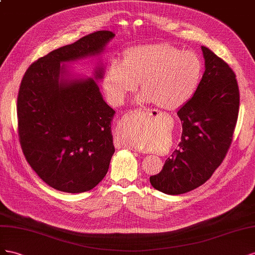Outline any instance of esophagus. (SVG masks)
<instances>
[{
    "label": "esophagus",
    "mask_w": 255,
    "mask_h": 255,
    "mask_svg": "<svg viewBox=\"0 0 255 255\" xmlns=\"http://www.w3.org/2000/svg\"><path fill=\"white\" fill-rule=\"evenodd\" d=\"M158 115L157 112L155 111H150V110H134V111H129L127 112L125 115H124V118L122 120V123H129L133 121V119L137 118V116H143V118H152V116H156ZM123 146H126L129 147L131 149H137L136 147L133 146H130V145L126 144V143H122Z\"/></svg>",
    "instance_id": "esophagus-1"
}]
</instances>
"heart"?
<instances>
[{"label":"heart","mask_w":255,"mask_h":255,"mask_svg":"<svg viewBox=\"0 0 255 255\" xmlns=\"http://www.w3.org/2000/svg\"><path fill=\"white\" fill-rule=\"evenodd\" d=\"M203 76V63L192 51H183L170 43H149L129 49L125 60H115L105 78L108 96L121 104L139 82L143 91L139 103H154L162 110L183 107L198 89ZM124 142L140 146V133L134 128L124 132Z\"/></svg>","instance_id":"b5f03b06"}]
</instances>
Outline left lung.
<instances>
[{"instance_id": "obj_1", "label": "left lung", "mask_w": 255, "mask_h": 255, "mask_svg": "<svg viewBox=\"0 0 255 255\" xmlns=\"http://www.w3.org/2000/svg\"><path fill=\"white\" fill-rule=\"evenodd\" d=\"M205 71L194 95L178 109L183 126L178 148L165 160L151 186L165 194H181L200 187L221 164L231 145L239 110L234 71L202 46Z\"/></svg>"}]
</instances>
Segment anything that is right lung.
<instances>
[{"label": "right lung", "instance_id": "right-lung-1", "mask_svg": "<svg viewBox=\"0 0 255 255\" xmlns=\"http://www.w3.org/2000/svg\"><path fill=\"white\" fill-rule=\"evenodd\" d=\"M98 31L51 51L25 71L17 100L18 131L26 161L47 185L68 193L96 187L109 170L115 148L111 124L115 111L94 78L72 72L67 64L98 57L114 38Z\"/></svg>", "mask_w": 255, "mask_h": 255}]
</instances>
